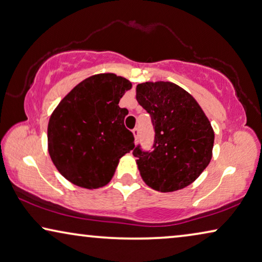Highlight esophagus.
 Wrapping results in <instances>:
<instances>
[{
	"mask_svg": "<svg viewBox=\"0 0 262 262\" xmlns=\"http://www.w3.org/2000/svg\"><path fill=\"white\" fill-rule=\"evenodd\" d=\"M132 132H134V136H135L136 142H138V138H139V127H135L134 130H132Z\"/></svg>",
	"mask_w": 262,
	"mask_h": 262,
	"instance_id": "esophagus-1",
	"label": "esophagus"
}]
</instances>
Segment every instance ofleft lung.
Listing matches in <instances>:
<instances>
[{"label": "left lung", "instance_id": "1", "mask_svg": "<svg viewBox=\"0 0 262 262\" xmlns=\"http://www.w3.org/2000/svg\"><path fill=\"white\" fill-rule=\"evenodd\" d=\"M136 98L155 130L152 150L137 145L132 152L143 181L162 192L188 187L213 154L214 131L207 116L187 91L172 82H143Z\"/></svg>", "mask_w": 262, "mask_h": 262}]
</instances>
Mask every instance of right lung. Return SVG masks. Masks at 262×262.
Returning <instances> with one entry per match:
<instances>
[{
  "label": "right lung",
  "instance_id": "right-lung-1",
  "mask_svg": "<svg viewBox=\"0 0 262 262\" xmlns=\"http://www.w3.org/2000/svg\"><path fill=\"white\" fill-rule=\"evenodd\" d=\"M131 87L116 74H97L60 101L49 118L48 151L66 180L87 189L104 187L134 149V134L124 125L128 111L118 105Z\"/></svg>",
  "mask_w": 262,
  "mask_h": 262
}]
</instances>
